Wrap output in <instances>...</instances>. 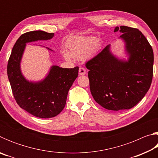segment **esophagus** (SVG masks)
I'll use <instances>...</instances> for the list:
<instances>
[{"label": "esophagus", "mask_w": 158, "mask_h": 158, "mask_svg": "<svg viewBox=\"0 0 158 158\" xmlns=\"http://www.w3.org/2000/svg\"><path fill=\"white\" fill-rule=\"evenodd\" d=\"M85 69L84 68H79V75H84L85 74Z\"/></svg>", "instance_id": "34e87169"}]
</instances>
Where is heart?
Listing matches in <instances>:
<instances>
[{"instance_id": "b5f03b06", "label": "heart", "mask_w": 158, "mask_h": 158, "mask_svg": "<svg viewBox=\"0 0 158 158\" xmlns=\"http://www.w3.org/2000/svg\"><path fill=\"white\" fill-rule=\"evenodd\" d=\"M100 47L97 37H79L72 40L68 45V50L63 49V56L68 60L84 59L93 53L96 52Z\"/></svg>"}]
</instances>
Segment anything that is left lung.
I'll return each mask as SVG.
<instances>
[{"instance_id":"left-lung-1","label":"left lung","mask_w":158,"mask_h":158,"mask_svg":"<svg viewBox=\"0 0 158 158\" xmlns=\"http://www.w3.org/2000/svg\"><path fill=\"white\" fill-rule=\"evenodd\" d=\"M123 33L127 58L114 55L111 44L85 64L90 89L97 103L109 110L130 109L142 100L151 86L153 52L147 39L137 28L116 26Z\"/></svg>"}]
</instances>
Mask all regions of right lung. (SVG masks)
<instances>
[{
	"label": "right lung",
	"mask_w": 158,
	"mask_h": 158,
	"mask_svg": "<svg viewBox=\"0 0 158 158\" xmlns=\"http://www.w3.org/2000/svg\"><path fill=\"white\" fill-rule=\"evenodd\" d=\"M53 36L54 33L42 31L21 35L12 48L7 64V76L16 102L21 109L41 118H53L63 111L69 90L79 73V67L63 68L53 65L39 81H29L23 75L21 63L26 44L49 40Z\"/></svg>",
	"instance_id": "add662e5"
}]
</instances>
